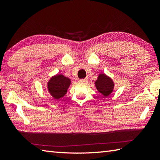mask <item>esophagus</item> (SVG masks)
Masks as SVG:
<instances>
[{"instance_id":"esophagus-1","label":"esophagus","mask_w":160,"mask_h":160,"mask_svg":"<svg viewBox=\"0 0 160 160\" xmlns=\"http://www.w3.org/2000/svg\"><path fill=\"white\" fill-rule=\"evenodd\" d=\"M87 80H88V78H84V79H81L79 81L80 82H86Z\"/></svg>"}]
</instances>
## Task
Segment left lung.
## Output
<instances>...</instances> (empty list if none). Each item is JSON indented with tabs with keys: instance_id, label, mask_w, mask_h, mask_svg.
Returning a JSON list of instances; mask_svg holds the SVG:
<instances>
[{
	"instance_id": "1",
	"label": "left lung",
	"mask_w": 160,
	"mask_h": 160,
	"mask_svg": "<svg viewBox=\"0 0 160 160\" xmlns=\"http://www.w3.org/2000/svg\"><path fill=\"white\" fill-rule=\"evenodd\" d=\"M96 87L104 96H108L113 91L114 84L111 78L104 74H100L96 81Z\"/></svg>"
}]
</instances>
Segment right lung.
Listing matches in <instances>:
<instances>
[{"instance_id":"obj_1","label":"right lung","mask_w":160,"mask_h":160,"mask_svg":"<svg viewBox=\"0 0 160 160\" xmlns=\"http://www.w3.org/2000/svg\"><path fill=\"white\" fill-rule=\"evenodd\" d=\"M70 83L71 80L69 78L64 77L62 75H57L52 78L48 83L50 94L56 99H59L65 95Z\"/></svg>"}]
</instances>
